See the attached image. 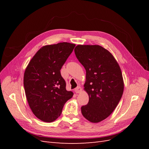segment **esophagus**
I'll return each mask as SVG.
<instances>
[{"label":"esophagus","mask_w":149,"mask_h":149,"mask_svg":"<svg viewBox=\"0 0 149 149\" xmlns=\"http://www.w3.org/2000/svg\"><path fill=\"white\" fill-rule=\"evenodd\" d=\"M81 91H82V89H81V88L79 87V86H78L77 88L74 89V91H75V93H77V94H78V93H81Z\"/></svg>","instance_id":"34e87169"}]
</instances>
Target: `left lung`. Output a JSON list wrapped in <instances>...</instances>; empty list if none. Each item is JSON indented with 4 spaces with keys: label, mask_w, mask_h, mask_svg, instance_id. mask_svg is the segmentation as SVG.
<instances>
[{
    "label": "left lung",
    "mask_w": 149,
    "mask_h": 149,
    "mask_svg": "<svg viewBox=\"0 0 149 149\" xmlns=\"http://www.w3.org/2000/svg\"><path fill=\"white\" fill-rule=\"evenodd\" d=\"M74 53L86 72L84 89L89 102L81 108V113L91 123H100L114 111L123 96L120 66L113 55L100 45H78Z\"/></svg>",
    "instance_id": "1"
}]
</instances>
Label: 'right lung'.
I'll return each mask as SVG.
<instances>
[{
	"instance_id": "1",
	"label": "right lung",
	"mask_w": 149,
	"mask_h": 149,
	"mask_svg": "<svg viewBox=\"0 0 149 149\" xmlns=\"http://www.w3.org/2000/svg\"><path fill=\"white\" fill-rule=\"evenodd\" d=\"M74 47L67 42L43 46L26 68L24 85L26 100L34 115L43 122L55 120L73 96L66 89L60 70Z\"/></svg>"
}]
</instances>
